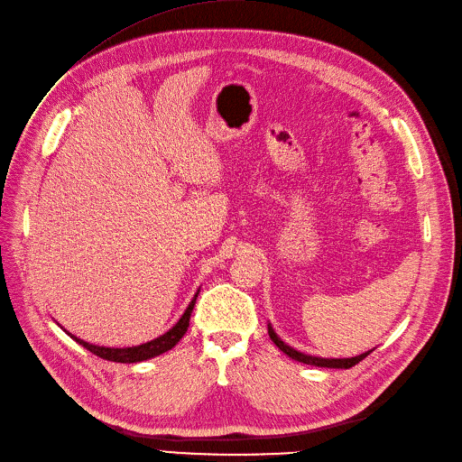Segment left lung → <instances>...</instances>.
Returning a JSON list of instances; mask_svg holds the SVG:
<instances>
[{"label":"left lung","instance_id":"obj_1","mask_svg":"<svg viewBox=\"0 0 462 462\" xmlns=\"http://www.w3.org/2000/svg\"><path fill=\"white\" fill-rule=\"evenodd\" d=\"M267 330H269V337L273 340V344L279 347L282 353H286L290 358L297 360V362H302V364H310V365H318V367H336V370H349V367H353L355 364H358L360 360H364L367 355H370L372 351L367 353H362L358 356H351V358H321V356H312V355H304L293 347H290L288 344H284L279 334H276L271 327V323L267 325Z\"/></svg>","mask_w":462,"mask_h":462}]
</instances>
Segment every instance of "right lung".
Instances as JSON below:
<instances>
[{"instance_id":"1","label":"right lung","mask_w":462,"mask_h":462,"mask_svg":"<svg viewBox=\"0 0 462 462\" xmlns=\"http://www.w3.org/2000/svg\"><path fill=\"white\" fill-rule=\"evenodd\" d=\"M200 291V290H199ZM199 291L195 293V297L191 299V302L188 304L186 312L181 314V318L176 321V325L172 328H169L165 334L153 337V340L146 342V344H141V346H134V347H104V346H92L85 340H79V337L72 336L70 332H67L70 337H74V340L83 346L85 349H88L92 355H97L104 360H109V362H120V364H135V362H143V360H148V358H153V356H160L163 353H167L169 349H172L180 340L181 336L188 332V327H189V319H191V312H193V306L197 302V297H199Z\"/></svg>"}]
</instances>
